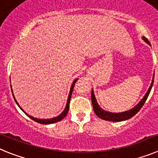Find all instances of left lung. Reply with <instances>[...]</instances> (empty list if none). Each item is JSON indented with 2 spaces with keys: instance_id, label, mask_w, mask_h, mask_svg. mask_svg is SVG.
Returning a JSON list of instances; mask_svg holds the SVG:
<instances>
[{
  "instance_id": "obj_1",
  "label": "left lung",
  "mask_w": 158,
  "mask_h": 158,
  "mask_svg": "<svg viewBox=\"0 0 158 158\" xmlns=\"http://www.w3.org/2000/svg\"><path fill=\"white\" fill-rule=\"evenodd\" d=\"M143 39L145 40V42L146 43H148L149 45H150V42L147 40V38H144L143 37ZM153 79H154V75H153V80H152V83L150 85V88H149L148 91L147 93L146 94V95L144 96L143 99L141 100V102H139L137 106L135 107H134L132 109L129 111H126V112H123V113H109V112H106V111L103 110L100 108V106H98V104L97 102L96 98H95L94 94V91L92 90L91 91V102H92V105H93V108H94V113H96V115L98 117L102 118L103 120H109V121H114V122H119V121H123V120H128L130 118H131L132 116H134L136 113L139 112L141 108L143 107L144 103L146 102V99L148 98L149 94L150 93V90H151V88L153 86Z\"/></svg>"
}]
</instances>
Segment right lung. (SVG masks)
<instances>
[{"label":"right lung","mask_w":158,"mask_h":158,"mask_svg":"<svg viewBox=\"0 0 158 158\" xmlns=\"http://www.w3.org/2000/svg\"><path fill=\"white\" fill-rule=\"evenodd\" d=\"M78 80V79H75V81L73 82V83L72 84V86H71V89H70V93H69V98H68V102H67V105H66V107H65V109L64 110L63 113H61V114L60 115V116H56V117H54V118H52V119H46V120H42V119H37V118H34L33 116H29V115L27 114L25 112H24L23 110L22 109H21V107L19 106V105L18 104V102H17V101L15 100V97H14V94L13 93H12V95H13V98L14 99H15V102H16V104L19 106V107L21 109H22L24 113H26L27 115L28 116H29L30 118H31V120H35V122H37V123H42V124H49V123H56V122H58L60 121V120H61L62 119H64V118L65 117V116H67V114H68V113H69V104H70V100H71V97H72V91H73V89H74V86H75V83H76V81Z\"/></svg>","instance_id":"1"}]
</instances>
